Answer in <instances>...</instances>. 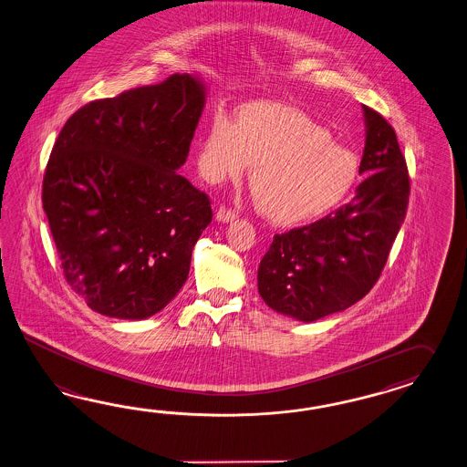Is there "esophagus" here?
<instances>
[{
	"label": "esophagus",
	"instance_id": "esophagus-1",
	"mask_svg": "<svg viewBox=\"0 0 467 467\" xmlns=\"http://www.w3.org/2000/svg\"><path fill=\"white\" fill-rule=\"evenodd\" d=\"M216 222H222V223H228V222H234L235 218H237V213L234 212V210H230V208H225V206H222L218 212H216Z\"/></svg>",
	"mask_w": 467,
	"mask_h": 467
}]
</instances>
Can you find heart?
<instances>
[{"label":"heart","instance_id":"obj_1","mask_svg":"<svg viewBox=\"0 0 467 467\" xmlns=\"http://www.w3.org/2000/svg\"><path fill=\"white\" fill-rule=\"evenodd\" d=\"M254 166L252 192L275 225H296L327 213L359 176L354 152L303 109L281 101H251L235 121L216 111L204 129L196 166L204 181H237Z\"/></svg>","mask_w":467,"mask_h":467}]
</instances>
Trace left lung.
<instances>
[{"mask_svg":"<svg viewBox=\"0 0 467 467\" xmlns=\"http://www.w3.org/2000/svg\"><path fill=\"white\" fill-rule=\"evenodd\" d=\"M366 145L359 174L368 176L350 203L322 220L275 235L257 271L269 308L315 322L364 298L379 279L405 222L410 178L393 127L362 105Z\"/></svg>","mask_w":467,"mask_h":467,"instance_id":"8db88e82","label":"left lung"}]
</instances>
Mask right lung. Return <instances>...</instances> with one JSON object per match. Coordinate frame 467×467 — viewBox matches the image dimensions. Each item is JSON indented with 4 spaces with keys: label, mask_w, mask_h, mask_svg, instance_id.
<instances>
[{
    "label": "right lung",
    "mask_w": 467,
    "mask_h": 467,
    "mask_svg": "<svg viewBox=\"0 0 467 467\" xmlns=\"http://www.w3.org/2000/svg\"><path fill=\"white\" fill-rule=\"evenodd\" d=\"M206 101L192 74H172L79 108L50 152L42 203L64 275L91 310L121 320L156 315L190 275L212 222L186 162Z\"/></svg>",
    "instance_id": "add662e5"
}]
</instances>
